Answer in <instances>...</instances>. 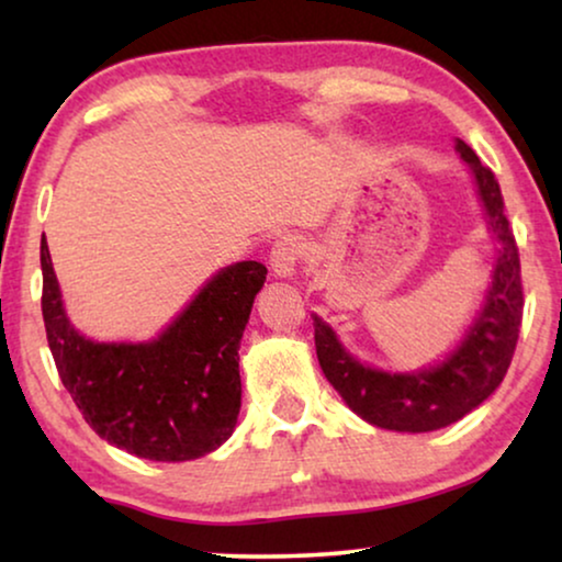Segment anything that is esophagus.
Returning <instances> with one entry per match:
<instances>
[{"mask_svg": "<svg viewBox=\"0 0 562 562\" xmlns=\"http://www.w3.org/2000/svg\"><path fill=\"white\" fill-rule=\"evenodd\" d=\"M306 256V243L299 235H283L271 248V266L279 276H291Z\"/></svg>", "mask_w": 562, "mask_h": 562, "instance_id": "obj_1", "label": "esophagus"}]
</instances>
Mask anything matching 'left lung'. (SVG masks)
<instances>
[{
	"label": "left lung",
	"instance_id": "obj_1",
	"mask_svg": "<svg viewBox=\"0 0 562 562\" xmlns=\"http://www.w3.org/2000/svg\"><path fill=\"white\" fill-rule=\"evenodd\" d=\"M458 153L473 168L491 229L502 245L486 306L463 345L429 371L391 375L352 360L333 329L314 317V345L327 381L366 422L396 432H432L463 419L504 381L519 340L525 291L519 248L504 214L502 189L494 171L463 140H458Z\"/></svg>",
	"mask_w": 562,
	"mask_h": 562
}]
</instances>
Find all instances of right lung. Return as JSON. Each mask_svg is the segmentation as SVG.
<instances>
[{
  "label": "right lung",
  "instance_id": "add662e5",
  "mask_svg": "<svg viewBox=\"0 0 562 562\" xmlns=\"http://www.w3.org/2000/svg\"><path fill=\"white\" fill-rule=\"evenodd\" d=\"M43 322L58 375L89 427L137 458L194 460L233 435L240 350L266 266L243 260L214 276L158 340L91 342L68 325L48 243H41Z\"/></svg>",
  "mask_w": 562,
  "mask_h": 562
}]
</instances>
